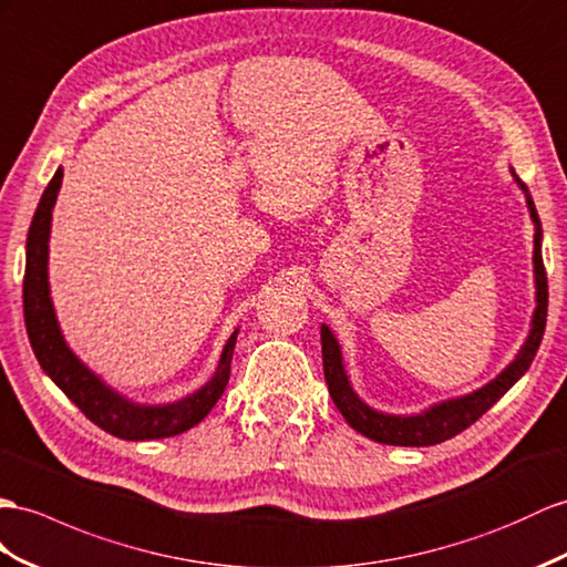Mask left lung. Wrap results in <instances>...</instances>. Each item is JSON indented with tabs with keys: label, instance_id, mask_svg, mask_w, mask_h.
<instances>
[{
	"label": "left lung",
	"instance_id": "left-lung-1",
	"mask_svg": "<svg viewBox=\"0 0 567 567\" xmlns=\"http://www.w3.org/2000/svg\"><path fill=\"white\" fill-rule=\"evenodd\" d=\"M513 177L527 196V206H529L534 229H536L534 231L536 309H534L532 330H529V338H527L525 347H522L517 359L498 375L496 381H491L488 385L478 388L472 395L435 404V408H431L429 412L416 414V416H393V414L375 412L369 408V404H364L354 395V390H352L350 381H347V373L342 367L340 344L328 326L321 328L323 373H326L330 398L338 404V410L347 419V424L357 429L359 433H364L367 439L388 443V445H410V447L435 445V443L453 439V435L472 426L478 416L486 414L493 404H496L507 393V390H511L522 379V375H525V371L534 361L536 350H539L542 338H544L546 311H548V280H546V268H544V258H542V220H539V215H536L534 200L527 192V186L519 182L515 172H513Z\"/></svg>",
	"mask_w": 567,
	"mask_h": 567
}]
</instances>
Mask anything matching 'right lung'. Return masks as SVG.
Wrapping results in <instances>:
<instances>
[{"mask_svg":"<svg viewBox=\"0 0 567 567\" xmlns=\"http://www.w3.org/2000/svg\"><path fill=\"white\" fill-rule=\"evenodd\" d=\"M64 172L56 169L52 182L42 194L38 210L33 215L31 229H28L25 241V275H23V316L28 340H31L33 352L40 361L42 371L62 388V393L76 404V408L91 419L95 426L117 435L124 441H151V439H169V435L184 433L186 429L196 426L206 416L215 402L220 400L229 383V364L235 354L237 330L227 340L220 364L213 379L179 402L172 404H134L122 395L110 390L95 373L85 369L76 354L69 350L50 299L48 285V239L52 208L56 200V192L62 186Z\"/></svg>","mask_w":567,"mask_h":567,"instance_id":"obj_1","label":"right lung"}]
</instances>
